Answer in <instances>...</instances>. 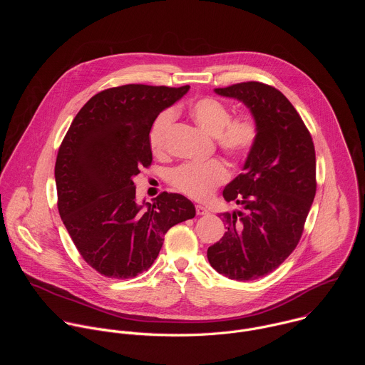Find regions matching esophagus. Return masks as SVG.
I'll return each instance as SVG.
<instances>
[{
  "mask_svg": "<svg viewBox=\"0 0 365 365\" xmlns=\"http://www.w3.org/2000/svg\"><path fill=\"white\" fill-rule=\"evenodd\" d=\"M195 210H196V215H207V210L203 205H196Z\"/></svg>",
  "mask_w": 365,
  "mask_h": 365,
  "instance_id": "obj_1",
  "label": "esophagus"
}]
</instances>
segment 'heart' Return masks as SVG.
Listing matches in <instances>:
<instances>
[{
	"label": "heart",
	"instance_id": "heart-1",
	"mask_svg": "<svg viewBox=\"0 0 365 365\" xmlns=\"http://www.w3.org/2000/svg\"><path fill=\"white\" fill-rule=\"evenodd\" d=\"M192 118L205 131L214 135L218 150L231 160H244L255 148L259 138V124L251 114L231 117V108L214 96H202L189 106ZM175 120L172 110L155 115L148 127L147 143L153 154L166 150L168 134ZM230 172L224 162L214 159L205 163H183L166 173L168 183L187 197L203 200L228 180Z\"/></svg>",
	"mask_w": 365,
	"mask_h": 365
}]
</instances>
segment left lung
Here are the masks:
<instances>
[{
	"instance_id": "1",
	"label": "left lung",
	"mask_w": 365,
	"mask_h": 365,
	"mask_svg": "<svg viewBox=\"0 0 365 365\" xmlns=\"http://www.w3.org/2000/svg\"><path fill=\"white\" fill-rule=\"evenodd\" d=\"M215 92L242 101L259 124L244 173L222 193L244 210L221 214L227 232L207 248L220 274L250 282L274 272L300 241L317 193L315 145L299 113L274 86L250 81Z\"/></svg>"
}]
</instances>
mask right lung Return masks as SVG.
<instances>
[{"instance_id": "add662e5", "label": "right lung", "mask_w": 365, "mask_h": 365, "mask_svg": "<svg viewBox=\"0 0 365 365\" xmlns=\"http://www.w3.org/2000/svg\"><path fill=\"white\" fill-rule=\"evenodd\" d=\"M187 91L143 83L103 89L81 108L59 147L58 210L79 254L101 276L131 279L148 270L165 234L195 217L193 203L172 192L143 210L133 182L153 162V118Z\"/></svg>"}]
</instances>
